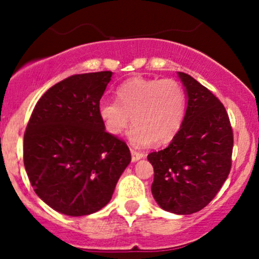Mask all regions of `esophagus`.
Segmentation results:
<instances>
[{"label":"esophagus","instance_id":"obj_1","mask_svg":"<svg viewBox=\"0 0 259 259\" xmlns=\"http://www.w3.org/2000/svg\"><path fill=\"white\" fill-rule=\"evenodd\" d=\"M141 158H144V154L141 152H136L135 150H132V159L133 162H138Z\"/></svg>","mask_w":259,"mask_h":259}]
</instances>
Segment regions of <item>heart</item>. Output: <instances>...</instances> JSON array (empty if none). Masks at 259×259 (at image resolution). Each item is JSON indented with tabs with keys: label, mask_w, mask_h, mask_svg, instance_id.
<instances>
[{
	"label": "heart",
	"mask_w": 259,
	"mask_h": 259,
	"mask_svg": "<svg viewBox=\"0 0 259 259\" xmlns=\"http://www.w3.org/2000/svg\"><path fill=\"white\" fill-rule=\"evenodd\" d=\"M117 101H101L97 113L109 135L118 136L133 119L127 133L130 144L144 147L154 142L164 145L174 139L186 114V92L174 79L124 81L117 89Z\"/></svg>",
	"instance_id": "heart-1"
}]
</instances>
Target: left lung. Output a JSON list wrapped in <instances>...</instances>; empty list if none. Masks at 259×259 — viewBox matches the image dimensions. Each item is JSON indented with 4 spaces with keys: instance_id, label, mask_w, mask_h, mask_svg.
Returning a JSON list of instances; mask_svg holds the SVG:
<instances>
[{
    "instance_id": "8db88e82",
    "label": "left lung",
    "mask_w": 259,
    "mask_h": 259,
    "mask_svg": "<svg viewBox=\"0 0 259 259\" xmlns=\"http://www.w3.org/2000/svg\"><path fill=\"white\" fill-rule=\"evenodd\" d=\"M178 76L187 99L183 125L168 147L147 159L154 170L151 191L157 204L187 215L206 207L227 180L234 138L221 101L192 76Z\"/></svg>"
}]
</instances>
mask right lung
<instances>
[{
	"mask_svg": "<svg viewBox=\"0 0 259 259\" xmlns=\"http://www.w3.org/2000/svg\"><path fill=\"white\" fill-rule=\"evenodd\" d=\"M112 72L72 75L50 88L24 134V167L34 191L62 214H92L111 201L132 160L97 108Z\"/></svg>",
	"mask_w": 259,
	"mask_h": 259,
	"instance_id": "1",
	"label": "right lung"
}]
</instances>
